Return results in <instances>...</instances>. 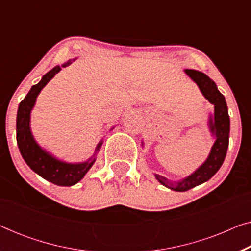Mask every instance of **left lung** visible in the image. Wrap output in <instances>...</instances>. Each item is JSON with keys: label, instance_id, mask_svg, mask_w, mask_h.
I'll use <instances>...</instances> for the list:
<instances>
[{"label": "left lung", "instance_id": "left-lung-1", "mask_svg": "<svg viewBox=\"0 0 251 251\" xmlns=\"http://www.w3.org/2000/svg\"><path fill=\"white\" fill-rule=\"evenodd\" d=\"M190 78L197 83L203 97L214 105V113L209 114L208 126L215 142L212 144L209 155L203 163L183 179L173 181L161 175L154 174V176L163 186L176 192H185L198 185H201L210 179L219 170L224 162L226 152L228 149L229 139V116L225 97L217 89V85L210 77L202 72L195 70H185Z\"/></svg>", "mask_w": 251, "mask_h": 251}]
</instances>
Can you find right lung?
Returning a JSON list of instances; mask_svg holds the SVG:
<instances>
[{
  "mask_svg": "<svg viewBox=\"0 0 251 251\" xmlns=\"http://www.w3.org/2000/svg\"><path fill=\"white\" fill-rule=\"evenodd\" d=\"M75 59L67 60L61 66L58 65L44 74L39 83L30 88L28 94L19 104L17 112V144L23 159L34 173L58 186H72L78 183L94 166L97 153L100 151L102 145V140H100L96 146L95 153L87 161L75 163L66 162L41 147L34 138L30 129V113L35 106L36 98L41 90L61 68L70 66Z\"/></svg>",
  "mask_w": 251,
  "mask_h": 251,
  "instance_id": "right-lung-1",
  "label": "right lung"
}]
</instances>
